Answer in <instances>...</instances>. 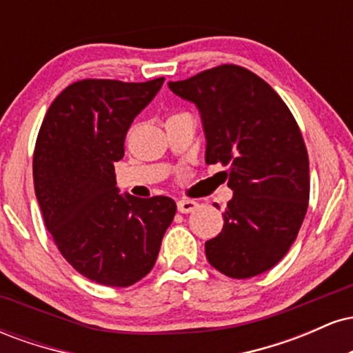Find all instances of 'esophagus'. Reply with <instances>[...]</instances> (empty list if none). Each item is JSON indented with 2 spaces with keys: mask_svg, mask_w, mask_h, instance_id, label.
Segmentation results:
<instances>
[{
  "mask_svg": "<svg viewBox=\"0 0 353 353\" xmlns=\"http://www.w3.org/2000/svg\"><path fill=\"white\" fill-rule=\"evenodd\" d=\"M197 205H199V204H197V202L192 201V199L177 201V210H179V212H182V214L192 212V210L197 209Z\"/></svg>",
  "mask_w": 353,
  "mask_h": 353,
  "instance_id": "1",
  "label": "esophagus"
}]
</instances>
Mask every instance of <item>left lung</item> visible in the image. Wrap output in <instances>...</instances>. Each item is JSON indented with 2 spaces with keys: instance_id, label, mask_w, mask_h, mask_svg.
<instances>
[{
  "instance_id": "left-lung-1",
  "label": "left lung",
  "mask_w": 353,
  "mask_h": 353,
  "mask_svg": "<svg viewBox=\"0 0 353 353\" xmlns=\"http://www.w3.org/2000/svg\"><path fill=\"white\" fill-rule=\"evenodd\" d=\"M169 89L199 109L205 163L229 168L234 196L222 232L205 242L209 264L232 279L272 269L309 208V156L292 112L264 79L236 64L171 81Z\"/></svg>"
}]
</instances>
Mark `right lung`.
Returning <instances> with one entry per match:
<instances>
[{
    "mask_svg": "<svg viewBox=\"0 0 353 353\" xmlns=\"http://www.w3.org/2000/svg\"><path fill=\"white\" fill-rule=\"evenodd\" d=\"M164 78L76 81L52 101L33 156L34 192L61 255L89 281L129 287L156 264L176 216L171 197L121 196L114 163Z\"/></svg>",
    "mask_w": 353,
    "mask_h": 353,
    "instance_id": "obj_1",
    "label": "right lung"
}]
</instances>
